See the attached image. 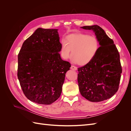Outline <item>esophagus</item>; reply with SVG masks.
<instances>
[{
    "instance_id": "34e87169",
    "label": "esophagus",
    "mask_w": 131,
    "mask_h": 131,
    "mask_svg": "<svg viewBox=\"0 0 131 131\" xmlns=\"http://www.w3.org/2000/svg\"><path fill=\"white\" fill-rule=\"evenodd\" d=\"M70 68H71V69H72V70H77V69H78L77 67L74 66H71Z\"/></svg>"
}]
</instances>
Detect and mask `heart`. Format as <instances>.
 I'll return each instance as SVG.
<instances>
[{
  "mask_svg": "<svg viewBox=\"0 0 131 131\" xmlns=\"http://www.w3.org/2000/svg\"><path fill=\"white\" fill-rule=\"evenodd\" d=\"M100 47L97 38L82 33L68 35L67 40L61 41V54L67 59L70 58L72 50L73 61L81 66L89 63L96 56Z\"/></svg>",
  "mask_w": 131,
  "mask_h": 131,
  "instance_id": "obj_1",
  "label": "heart"
}]
</instances>
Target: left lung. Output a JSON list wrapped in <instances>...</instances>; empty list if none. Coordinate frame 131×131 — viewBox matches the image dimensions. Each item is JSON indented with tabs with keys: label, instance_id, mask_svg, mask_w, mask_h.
<instances>
[{
	"label": "left lung",
	"instance_id": "obj_1",
	"mask_svg": "<svg viewBox=\"0 0 131 131\" xmlns=\"http://www.w3.org/2000/svg\"><path fill=\"white\" fill-rule=\"evenodd\" d=\"M81 28L93 30L100 47L92 61L78 69L79 91L91 102L103 101L118 89L122 73L120 54L113 40L101 27L93 25Z\"/></svg>",
	"mask_w": 131,
	"mask_h": 131
}]
</instances>
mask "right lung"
<instances>
[{
	"label": "right lung",
	"mask_w": 131,
	"mask_h": 131,
	"mask_svg": "<svg viewBox=\"0 0 131 131\" xmlns=\"http://www.w3.org/2000/svg\"><path fill=\"white\" fill-rule=\"evenodd\" d=\"M61 46L57 29L39 28L23 43L18 55L17 77L30 101L49 105L60 97L71 67L61 58Z\"/></svg>",
	"instance_id": "obj_1"
}]
</instances>
